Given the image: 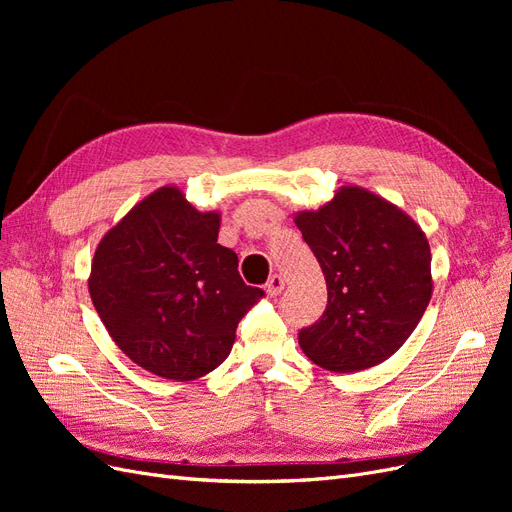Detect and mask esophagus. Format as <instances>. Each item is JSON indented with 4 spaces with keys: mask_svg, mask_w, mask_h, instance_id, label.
Masks as SVG:
<instances>
[{
    "mask_svg": "<svg viewBox=\"0 0 512 512\" xmlns=\"http://www.w3.org/2000/svg\"><path fill=\"white\" fill-rule=\"evenodd\" d=\"M284 277L282 275H271L269 277V282H267V292H269V297H277V294H282V290H284Z\"/></svg>",
    "mask_w": 512,
    "mask_h": 512,
    "instance_id": "34e87169",
    "label": "esophagus"
}]
</instances>
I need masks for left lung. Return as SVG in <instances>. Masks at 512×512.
<instances>
[{"label": "left lung", "mask_w": 512, "mask_h": 512, "mask_svg": "<svg viewBox=\"0 0 512 512\" xmlns=\"http://www.w3.org/2000/svg\"><path fill=\"white\" fill-rule=\"evenodd\" d=\"M327 280L322 318L299 333L309 361L352 374L393 356L431 301V250L406 211L342 185L316 211L294 213Z\"/></svg>", "instance_id": "left-lung-1"}]
</instances>
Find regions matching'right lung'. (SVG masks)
Returning <instances> with one entry per match:
<instances>
[{
  "label": "right lung",
  "instance_id": "right-lung-1",
  "mask_svg": "<svg viewBox=\"0 0 512 512\" xmlns=\"http://www.w3.org/2000/svg\"><path fill=\"white\" fill-rule=\"evenodd\" d=\"M220 211H198L175 185L145 196L96 247L89 294L119 350L151 374L188 382L220 367L262 294L218 243Z\"/></svg>",
  "mask_w": 512,
  "mask_h": 512
}]
</instances>
